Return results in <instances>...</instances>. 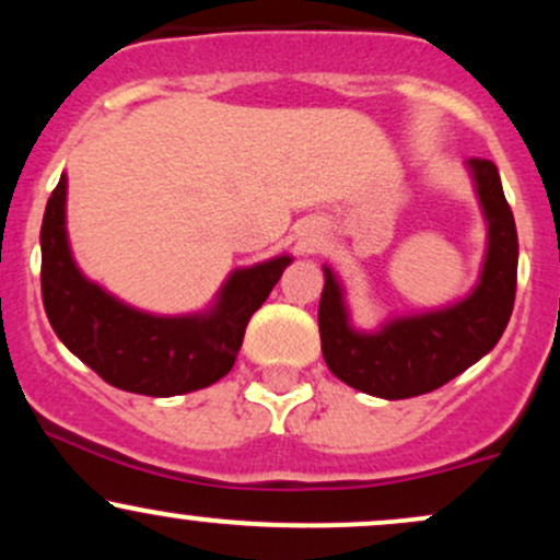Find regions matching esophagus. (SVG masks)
Masks as SVG:
<instances>
[{
    "mask_svg": "<svg viewBox=\"0 0 560 560\" xmlns=\"http://www.w3.org/2000/svg\"><path fill=\"white\" fill-rule=\"evenodd\" d=\"M318 236H320V231H318L316 226L305 229V231H302V234H300V247H302V249H311L313 244H316Z\"/></svg>",
    "mask_w": 560,
    "mask_h": 560,
    "instance_id": "34e87169",
    "label": "esophagus"
}]
</instances>
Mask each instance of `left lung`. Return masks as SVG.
<instances>
[{
    "label": "left lung",
    "instance_id": "8db88e82",
    "mask_svg": "<svg viewBox=\"0 0 560 560\" xmlns=\"http://www.w3.org/2000/svg\"><path fill=\"white\" fill-rule=\"evenodd\" d=\"M466 171L485 215L487 242L477 284L464 298L361 329L352 324L342 279L324 266L320 350L331 374L352 389L382 400L427 395L471 369L503 337L516 298V223L490 160H466Z\"/></svg>",
    "mask_w": 560,
    "mask_h": 560
}]
</instances>
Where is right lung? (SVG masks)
Wrapping results in <instances>:
<instances>
[{"mask_svg":"<svg viewBox=\"0 0 560 560\" xmlns=\"http://www.w3.org/2000/svg\"><path fill=\"white\" fill-rule=\"evenodd\" d=\"M292 255L234 268L208 307L160 316L124 302L81 271L68 240V176L42 221V298L60 342L113 387L173 397L215 384L234 369L249 318Z\"/></svg>","mask_w":560,"mask_h":560,"instance_id":"add662e5","label":"right lung"}]
</instances>
